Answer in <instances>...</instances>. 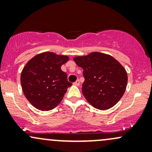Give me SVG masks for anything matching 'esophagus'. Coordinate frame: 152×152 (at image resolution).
I'll return each instance as SVG.
<instances>
[{"label": "esophagus", "instance_id": "obj_1", "mask_svg": "<svg viewBox=\"0 0 152 152\" xmlns=\"http://www.w3.org/2000/svg\"><path fill=\"white\" fill-rule=\"evenodd\" d=\"M74 86H80V81H79V80H77V81H75L74 83Z\"/></svg>", "mask_w": 152, "mask_h": 152}]
</instances>
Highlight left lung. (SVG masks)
I'll return each instance as SVG.
<instances>
[{
	"mask_svg": "<svg viewBox=\"0 0 152 152\" xmlns=\"http://www.w3.org/2000/svg\"><path fill=\"white\" fill-rule=\"evenodd\" d=\"M74 61L83 69L82 93L87 102L99 110L116 105L123 96L128 81L124 66L111 56L99 52L76 56Z\"/></svg>",
	"mask_w": 152,
	"mask_h": 152,
	"instance_id": "1",
	"label": "left lung"
}]
</instances>
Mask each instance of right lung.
<instances>
[{
	"label": "right lung",
	"mask_w": 152,
	"mask_h": 152,
	"mask_svg": "<svg viewBox=\"0 0 152 152\" xmlns=\"http://www.w3.org/2000/svg\"><path fill=\"white\" fill-rule=\"evenodd\" d=\"M69 60L68 56L43 52L30 59L23 69L20 83L24 95L35 108L49 111L60 104L72 86L61 67Z\"/></svg>",
	"instance_id": "1"
}]
</instances>
